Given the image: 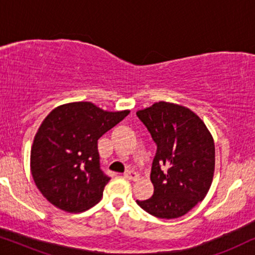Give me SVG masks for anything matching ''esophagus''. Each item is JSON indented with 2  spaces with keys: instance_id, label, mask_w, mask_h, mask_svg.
Wrapping results in <instances>:
<instances>
[{
  "instance_id": "obj_1",
  "label": "esophagus",
  "mask_w": 255,
  "mask_h": 255,
  "mask_svg": "<svg viewBox=\"0 0 255 255\" xmlns=\"http://www.w3.org/2000/svg\"><path fill=\"white\" fill-rule=\"evenodd\" d=\"M124 176L127 177L128 180H132V181H135L139 177V175L134 172V170H127V172L124 173Z\"/></svg>"
}]
</instances>
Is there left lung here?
<instances>
[{"label": "left lung", "instance_id": "left-lung-1", "mask_svg": "<svg viewBox=\"0 0 255 255\" xmlns=\"http://www.w3.org/2000/svg\"><path fill=\"white\" fill-rule=\"evenodd\" d=\"M156 144L151 198L137 204L158 218H179L201 202L215 172V144L203 121L186 107L158 102L139 110Z\"/></svg>", "mask_w": 255, "mask_h": 255}]
</instances>
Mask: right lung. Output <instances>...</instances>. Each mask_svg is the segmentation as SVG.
<instances>
[{
    "instance_id": "right-lung-1",
    "label": "right lung",
    "mask_w": 255,
    "mask_h": 255,
    "mask_svg": "<svg viewBox=\"0 0 255 255\" xmlns=\"http://www.w3.org/2000/svg\"><path fill=\"white\" fill-rule=\"evenodd\" d=\"M128 113L74 102L47 115L34 137L30 165L34 183L50 203L81 212L101 200L110 177L101 169L97 140Z\"/></svg>"
}]
</instances>
